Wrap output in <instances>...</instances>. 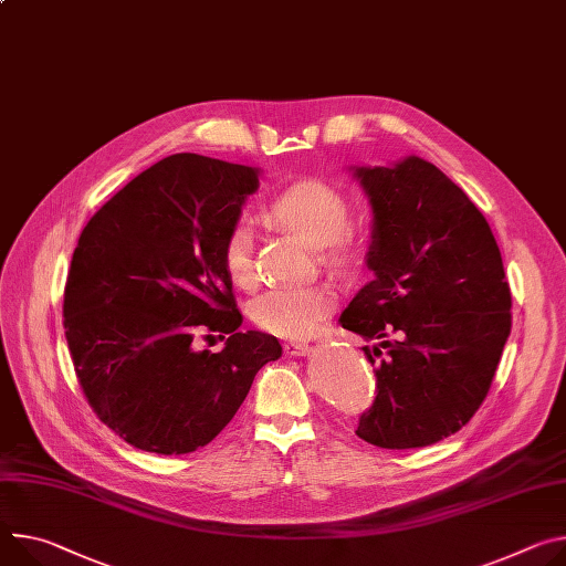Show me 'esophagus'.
Returning a JSON list of instances; mask_svg holds the SVG:
<instances>
[{"instance_id":"1","label":"esophagus","mask_w":566,"mask_h":566,"mask_svg":"<svg viewBox=\"0 0 566 566\" xmlns=\"http://www.w3.org/2000/svg\"><path fill=\"white\" fill-rule=\"evenodd\" d=\"M284 352L291 354V356H304L306 352H310V345L300 343V340H286L284 343Z\"/></svg>"}]
</instances>
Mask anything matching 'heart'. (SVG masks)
<instances>
[{
  "label": "heart",
  "instance_id": "b5f03b06",
  "mask_svg": "<svg viewBox=\"0 0 566 566\" xmlns=\"http://www.w3.org/2000/svg\"><path fill=\"white\" fill-rule=\"evenodd\" d=\"M269 214L306 245L325 248L327 264L340 269L356 260L358 243L347 230L349 205L329 182L316 178L293 182L273 198ZM221 262L234 284H254V237L245 223H237L228 232L221 248ZM334 304L336 295L327 284L275 286L250 302V318L269 334L302 338L323 323Z\"/></svg>",
  "mask_w": 566,
  "mask_h": 566
}]
</instances>
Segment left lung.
I'll return each mask as SVG.
<instances>
[{
    "label": "left lung",
    "instance_id": "left-lung-1",
    "mask_svg": "<svg viewBox=\"0 0 566 566\" xmlns=\"http://www.w3.org/2000/svg\"><path fill=\"white\" fill-rule=\"evenodd\" d=\"M373 210L366 264L340 325L366 340L377 399L356 436L384 449L433 444L483 403L510 336V286L494 234L455 182L408 156L349 167Z\"/></svg>",
    "mask_w": 566,
    "mask_h": 566
}]
</instances>
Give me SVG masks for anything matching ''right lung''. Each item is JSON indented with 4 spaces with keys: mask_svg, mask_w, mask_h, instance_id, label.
<instances>
[{
    "mask_svg": "<svg viewBox=\"0 0 566 566\" xmlns=\"http://www.w3.org/2000/svg\"><path fill=\"white\" fill-rule=\"evenodd\" d=\"M260 187V169L176 153L133 178L78 237L63 325L94 413L128 444L189 453L234 418L254 375L282 356L241 332L221 248ZM228 333L221 353L198 331Z\"/></svg>",
    "mask_w": 566,
    "mask_h": 566,
    "instance_id": "right-lung-1",
    "label": "right lung"
}]
</instances>
